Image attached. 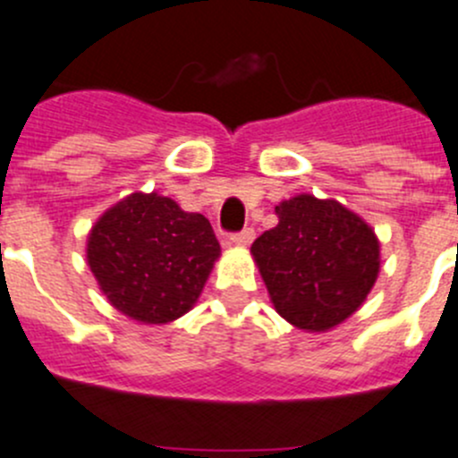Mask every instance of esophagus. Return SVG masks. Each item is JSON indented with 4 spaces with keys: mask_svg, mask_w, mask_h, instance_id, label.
I'll return each mask as SVG.
<instances>
[{
    "mask_svg": "<svg viewBox=\"0 0 458 458\" xmlns=\"http://www.w3.org/2000/svg\"><path fill=\"white\" fill-rule=\"evenodd\" d=\"M252 239H255V230H252V228H243L242 233L230 234V243H233V246L246 248V246H250Z\"/></svg>",
    "mask_w": 458,
    "mask_h": 458,
    "instance_id": "esophagus-1",
    "label": "esophagus"
}]
</instances>
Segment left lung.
Segmentation results:
<instances>
[{"instance_id": "1", "label": "left lung", "mask_w": 458, "mask_h": 458, "mask_svg": "<svg viewBox=\"0 0 458 458\" xmlns=\"http://www.w3.org/2000/svg\"><path fill=\"white\" fill-rule=\"evenodd\" d=\"M275 215L279 224L250 248L275 310L310 333L337 327L378 279V237L356 212L313 194L282 201Z\"/></svg>"}]
</instances>
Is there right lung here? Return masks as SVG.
Listing matches in <instances>:
<instances>
[{
  "label": "right lung",
  "instance_id": "add662e5",
  "mask_svg": "<svg viewBox=\"0 0 458 458\" xmlns=\"http://www.w3.org/2000/svg\"><path fill=\"white\" fill-rule=\"evenodd\" d=\"M221 246L210 221L161 194L111 206L87 239V261L109 304L143 324H167L197 304Z\"/></svg>",
  "mask_w": 458,
  "mask_h": 458
}]
</instances>
